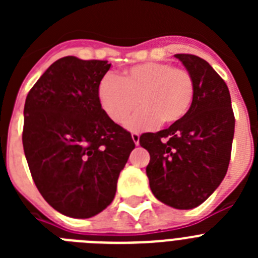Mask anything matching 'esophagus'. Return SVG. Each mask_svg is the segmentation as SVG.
I'll return each mask as SVG.
<instances>
[{"mask_svg": "<svg viewBox=\"0 0 258 258\" xmlns=\"http://www.w3.org/2000/svg\"><path fill=\"white\" fill-rule=\"evenodd\" d=\"M132 138H133V142L136 143V146L140 145V134H138V133H132Z\"/></svg>", "mask_w": 258, "mask_h": 258, "instance_id": "34e87169", "label": "esophagus"}]
</instances>
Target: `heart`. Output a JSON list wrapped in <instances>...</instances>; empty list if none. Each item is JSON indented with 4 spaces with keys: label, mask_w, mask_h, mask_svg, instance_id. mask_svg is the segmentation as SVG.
I'll list each match as a JSON object with an SVG mask.
<instances>
[{
    "label": "heart",
    "mask_w": 258,
    "mask_h": 258,
    "mask_svg": "<svg viewBox=\"0 0 258 258\" xmlns=\"http://www.w3.org/2000/svg\"><path fill=\"white\" fill-rule=\"evenodd\" d=\"M194 94V80L187 71L161 61L133 66L120 79L107 75L98 86L99 103L116 124H124L138 103L142 106L127 122L132 131L179 121L190 109Z\"/></svg>",
    "instance_id": "1"
}]
</instances>
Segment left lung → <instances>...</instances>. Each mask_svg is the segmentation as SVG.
I'll use <instances>...</instances> for the list:
<instances>
[{
	"label": "left lung",
	"instance_id": "8db88e82",
	"mask_svg": "<svg viewBox=\"0 0 258 258\" xmlns=\"http://www.w3.org/2000/svg\"><path fill=\"white\" fill-rule=\"evenodd\" d=\"M192 76L195 94L187 113L140 145L150 154L146 168L157 200L175 209H192L211 197L226 175L235 117L229 88L208 61L175 54Z\"/></svg>",
	"mask_w": 258,
	"mask_h": 258
}]
</instances>
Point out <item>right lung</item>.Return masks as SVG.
<instances>
[{
    "mask_svg": "<svg viewBox=\"0 0 258 258\" xmlns=\"http://www.w3.org/2000/svg\"><path fill=\"white\" fill-rule=\"evenodd\" d=\"M109 67L107 60L58 59L24 104L22 140L32 178L42 198L68 217H93L111 204L136 147L98 99Z\"/></svg>",
    "mask_w": 258,
    "mask_h": 258,
    "instance_id": "obj_1",
    "label": "right lung"
}]
</instances>
